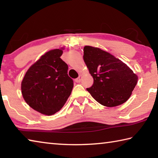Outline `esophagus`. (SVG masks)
I'll return each mask as SVG.
<instances>
[{
	"label": "esophagus",
	"mask_w": 158,
	"mask_h": 158,
	"mask_svg": "<svg viewBox=\"0 0 158 158\" xmlns=\"http://www.w3.org/2000/svg\"><path fill=\"white\" fill-rule=\"evenodd\" d=\"M81 79H82V76L79 75L78 78H77L75 80H74V81H75V82H77V83H79L80 81H81Z\"/></svg>",
	"instance_id": "1"
}]
</instances>
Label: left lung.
Wrapping results in <instances>:
<instances>
[{
    "instance_id": "8db88e82",
    "label": "left lung",
    "mask_w": 158,
    "mask_h": 158,
    "mask_svg": "<svg viewBox=\"0 0 158 158\" xmlns=\"http://www.w3.org/2000/svg\"><path fill=\"white\" fill-rule=\"evenodd\" d=\"M84 60L93 78L86 90L95 100L108 107L121 105L130 98L138 77L126 64L97 47L85 46Z\"/></svg>"
}]
</instances>
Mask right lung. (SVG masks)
Here are the masks:
<instances>
[{"label":"right lung","mask_w":158,"mask_h":158,"mask_svg":"<svg viewBox=\"0 0 158 158\" xmlns=\"http://www.w3.org/2000/svg\"><path fill=\"white\" fill-rule=\"evenodd\" d=\"M63 49H53L42 56L26 72L21 82L26 102L42 114H54L65 105L73 88L68 66L60 58Z\"/></svg>","instance_id":"right-lung-1"}]
</instances>
